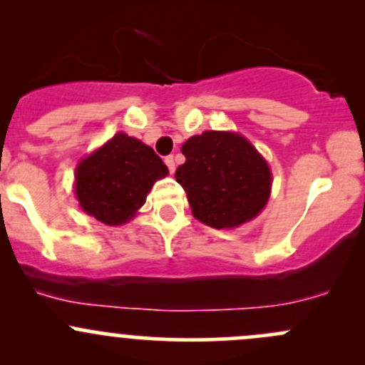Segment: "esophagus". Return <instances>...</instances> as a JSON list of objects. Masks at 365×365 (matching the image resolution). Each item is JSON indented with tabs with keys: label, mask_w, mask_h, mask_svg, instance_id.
<instances>
[{
	"label": "esophagus",
	"mask_w": 365,
	"mask_h": 365,
	"mask_svg": "<svg viewBox=\"0 0 365 365\" xmlns=\"http://www.w3.org/2000/svg\"><path fill=\"white\" fill-rule=\"evenodd\" d=\"M164 162H165V165H168L169 173H175V168H176V164H175V157H173V155L165 157Z\"/></svg>",
	"instance_id": "34e87169"
}]
</instances>
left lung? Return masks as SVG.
Here are the masks:
<instances>
[{
	"label": "left lung",
	"instance_id": "8db88e82",
	"mask_svg": "<svg viewBox=\"0 0 365 365\" xmlns=\"http://www.w3.org/2000/svg\"><path fill=\"white\" fill-rule=\"evenodd\" d=\"M182 153L185 162L175 178L187 192L192 215L206 226H242L264 208L272 173L244 135L206 130L187 139Z\"/></svg>",
	"mask_w": 365,
	"mask_h": 365
}]
</instances>
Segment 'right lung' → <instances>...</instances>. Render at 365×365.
Masks as SVG:
<instances>
[{
  "label": "right lung",
  "mask_w": 365,
  "mask_h": 365,
  "mask_svg": "<svg viewBox=\"0 0 365 365\" xmlns=\"http://www.w3.org/2000/svg\"><path fill=\"white\" fill-rule=\"evenodd\" d=\"M168 168L150 146L118 132L76 168V196L81 208L108 226L130 220L146 194Z\"/></svg>",
  "instance_id": "add662e5"
}]
</instances>
